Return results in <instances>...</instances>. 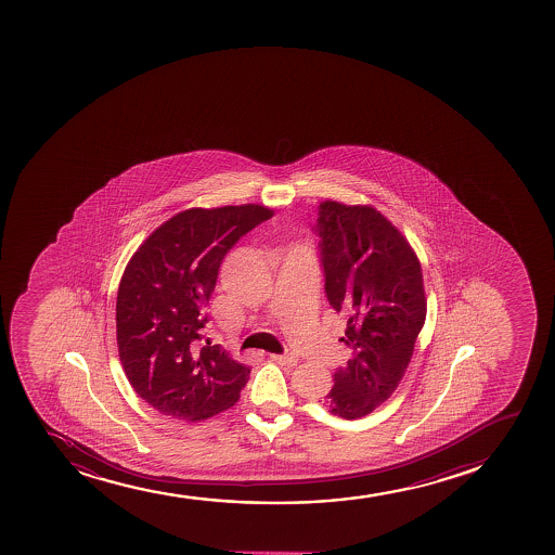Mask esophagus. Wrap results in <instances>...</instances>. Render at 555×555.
<instances>
[{
    "label": "esophagus",
    "mask_w": 555,
    "mask_h": 555,
    "mask_svg": "<svg viewBox=\"0 0 555 555\" xmlns=\"http://www.w3.org/2000/svg\"><path fill=\"white\" fill-rule=\"evenodd\" d=\"M271 360L279 363V365H284V367H295L297 365V358H293V356L271 354Z\"/></svg>",
    "instance_id": "esophagus-1"
}]
</instances>
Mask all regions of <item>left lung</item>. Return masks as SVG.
<instances>
[{
  "instance_id": "obj_1",
  "label": "left lung",
  "mask_w": 555,
  "mask_h": 555,
  "mask_svg": "<svg viewBox=\"0 0 555 555\" xmlns=\"http://www.w3.org/2000/svg\"><path fill=\"white\" fill-rule=\"evenodd\" d=\"M315 232L324 292L347 318L341 341L352 350L323 405L354 421L384 404L404 378L426 319L423 269L410 242L374 206L323 201Z\"/></svg>"
}]
</instances>
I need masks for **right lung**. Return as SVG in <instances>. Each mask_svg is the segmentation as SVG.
Instances as JSON below:
<instances>
[{"label":"right lung","mask_w":555,"mask_h":555,"mask_svg":"<svg viewBox=\"0 0 555 555\" xmlns=\"http://www.w3.org/2000/svg\"><path fill=\"white\" fill-rule=\"evenodd\" d=\"M273 216L263 205L188 208L145 237L125 268L116 341L138 397L168 417L197 423L229 410L250 369L203 347L205 306L232 245Z\"/></svg>","instance_id":"add662e5"}]
</instances>
